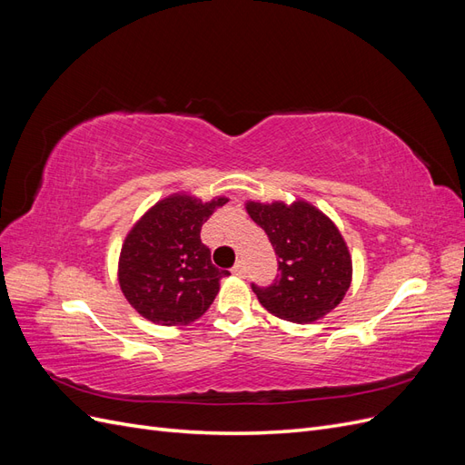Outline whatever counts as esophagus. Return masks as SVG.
<instances>
[{"mask_svg":"<svg viewBox=\"0 0 465 465\" xmlns=\"http://www.w3.org/2000/svg\"><path fill=\"white\" fill-rule=\"evenodd\" d=\"M232 273L238 275V277H244L246 275V263L242 260L236 262V265L232 267Z\"/></svg>","mask_w":465,"mask_h":465,"instance_id":"obj_1","label":"esophagus"}]
</instances>
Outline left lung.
Listing matches in <instances>:
<instances>
[{
  "instance_id": "1",
  "label": "left lung",
  "mask_w": 465,
  "mask_h": 465,
  "mask_svg": "<svg viewBox=\"0 0 465 465\" xmlns=\"http://www.w3.org/2000/svg\"><path fill=\"white\" fill-rule=\"evenodd\" d=\"M246 211L270 238L279 263L270 287L252 283L260 304L294 323H311L331 312L343 301L353 273L335 224L306 202H248Z\"/></svg>"
}]
</instances>
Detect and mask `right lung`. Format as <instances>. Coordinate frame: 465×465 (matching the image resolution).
Segmentation results:
<instances>
[{
	"label": "right lung",
	"mask_w": 465,
	"mask_h": 465,
	"mask_svg": "<svg viewBox=\"0 0 465 465\" xmlns=\"http://www.w3.org/2000/svg\"><path fill=\"white\" fill-rule=\"evenodd\" d=\"M227 198L207 203L192 195H171L153 205L125 236L118 281L124 297L143 318L161 326L198 320L229 272L211 263L202 224Z\"/></svg>",
	"instance_id": "obj_1"
}]
</instances>
